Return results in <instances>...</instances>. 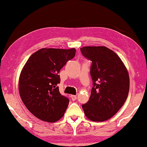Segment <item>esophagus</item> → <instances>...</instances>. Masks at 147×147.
<instances>
[{"label": "esophagus", "mask_w": 147, "mask_h": 147, "mask_svg": "<svg viewBox=\"0 0 147 147\" xmlns=\"http://www.w3.org/2000/svg\"><path fill=\"white\" fill-rule=\"evenodd\" d=\"M71 100H73V101H75V100L77 99V96H76V95H71Z\"/></svg>", "instance_id": "34e87169"}]
</instances>
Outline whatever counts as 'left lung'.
I'll list each match as a JSON object with an SVG mask.
<instances>
[{
    "mask_svg": "<svg viewBox=\"0 0 147 147\" xmlns=\"http://www.w3.org/2000/svg\"><path fill=\"white\" fill-rule=\"evenodd\" d=\"M80 51L92 61L90 75L93 81L90 99L82 108L92 121H105L117 113L128 97V71L116 53L106 47L88 46Z\"/></svg>",
    "mask_w": 147,
    "mask_h": 147,
    "instance_id": "obj_1",
    "label": "left lung"
}]
</instances>
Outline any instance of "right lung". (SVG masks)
Wrapping results in <instances>:
<instances>
[{
    "label": "right lung",
    "mask_w": 147,
    "mask_h": 147,
    "mask_svg": "<svg viewBox=\"0 0 147 147\" xmlns=\"http://www.w3.org/2000/svg\"><path fill=\"white\" fill-rule=\"evenodd\" d=\"M76 51L74 48H43L26 62L19 78V94L29 112L39 119L54 122L64 115L69 99L59 91L58 74Z\"/></svg>",
    "instance_id": "1"
}]
</instances>
